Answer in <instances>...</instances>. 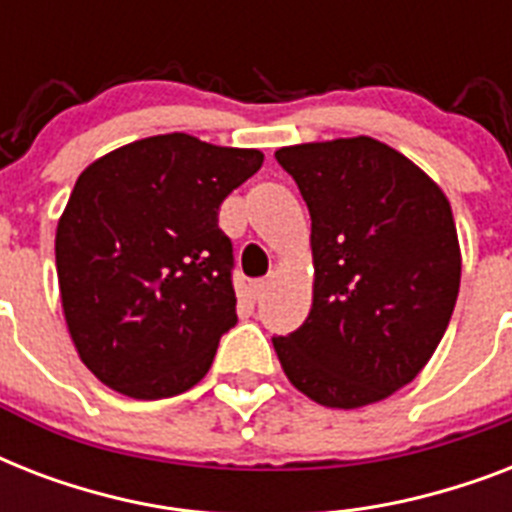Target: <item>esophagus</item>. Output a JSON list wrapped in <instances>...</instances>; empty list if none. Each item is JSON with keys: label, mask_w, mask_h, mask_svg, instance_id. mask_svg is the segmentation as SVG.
Listing matches in <instances>:
<instances>
[{"label": "esophagus", "mask_w": 512, "mask_h": 512, "mask_svg": "<svg viewBox=\"0 0 512 512\" xmlns=\"http://www.w3.org/2000/svg\"><path fill=\"white\" fill-rule=\"evenodd\" d=\"M268 289H271V279L252 281V295H255V300H263Z\"/></svg>", "instance_id": "34e87169"}]
</instances>
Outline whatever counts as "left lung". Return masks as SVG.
Wrapping results in <instances>:
<instances>
[{"instance_id":"8db88e82","label":"left lung","mask_w":512,"mask_h":512,"mask_svg":"<svg viewBox=\"0 0 512 512\" xmlns=\"http://www.w3.org/2000/svg\"><path fill=\"white\" fill-rule=\"evenodd\" d=\"M311 212L313 305L273 337L284 374L332 409L404 388L444 337L460 292V241L444 191L374 138L276 151Z\"/></svg>"}]
</instances>
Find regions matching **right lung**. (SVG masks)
I'll use <instances>...</instances> for the list:
<instances>
[{"label":"right lung","instance_id":"1","mask_svg":"<svg viewBox=\"0 0 512 512\" xmlns=\"http://www.w3.org/2000/svg\"><path fill=\"white\" fill-rule=\"evenodd\" d=\"M263 167L255 148L170 132L79 175L55 233L60 300L84 366L130 398H170L209 372L236 327L233 244L217 215Z\"/></svg>","mask_w":512,"mask_h":512}]
</instances>
